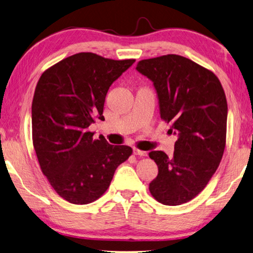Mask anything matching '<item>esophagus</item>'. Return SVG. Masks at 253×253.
Listing matches in <instances>:
<instances>
[{"mask_svg": "<svg viewBox=\"0 0 253 253\" xmlns=\"http://www.w3.org/2000/svg\"><path fill=\"white\" fill-rule=\"evenodd\" d=\"M133 153H134L135 155H139V156H147V152H145V151H141V150H137V149H134V150H133Z\"/></svg>", "mask_w": 253, "mask_h": 253, "instance_id": "obj_1", "label": "esophagus"}]
</instances>
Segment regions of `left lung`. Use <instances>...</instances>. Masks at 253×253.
<instances>
[{
	"mask_svg": "<svg viewBox=\"0 0 253 253\" xmlns=\"http://www.w3.org/2000/svg\"><path fill=\"white\" fill-rule=\"evenodd\" d=\"M136 70L154 84L162 120L177 135L171 159L163 151L150 157L159 174L150 183L157 202L177 206L192 201L215 174L226 145L227 99L212 71L179 55L141 60Z\"/></svg>",
	"mask_w": 253,
	"mask_h": 253,
	"instance_id": "8db88e82",
	"label": "left lung"
}]
</instances>
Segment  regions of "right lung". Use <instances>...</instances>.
Here are the masks:
<instances>
[{"instance_id":"obj_1","label":"right lung","mask_w":253,"mask_h":253,"mask_svg":"<svg viewBox=\"0 0 253 253\" xmlns=\"http://www.w3.org/2000/svg\"><path fill=\"white\" fill-rule=\"evenodd\" d=\"M134 61L79 52L51 66L38 80L32 103L33 145L42 174L65 201H97L132 154L130 146L93 140L88 127L96 118L103 119L109 88Z\"/></svg>"}]
</instances>
